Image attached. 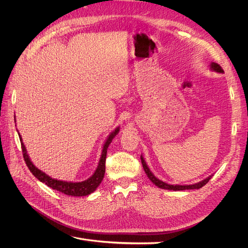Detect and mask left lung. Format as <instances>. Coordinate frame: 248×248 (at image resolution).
<instances>
[{
    "label": "left lung",
    "mask_w": 248,
    "mask_h": 248,
    "mask_svg": "<svg viewBox=\"0 0 248 248\" xmlns=\"http://www.w3.org/2000/svg\"><path fill=\"white\" fill-rule=\"evenodd\" d=\"M210 69H211L212 71H216V72H219V73H223V72H224L223 69L221 68L220 65L217 64V63H215V62H212V63L210 64ZM140 160H141L142 168H144V170H145V172H146L148 178L153 182V183H154L155 186H158V187L161 188V189L173 190V191H183V190L200 189V188H202L204 185H206V184L208 183V182H209V180L212 178V176H213V175H211V176H209V177H207L206 179L202 180L201 182H198V183L192 184V185H170V184H167V183H165V182L159 180L157 177H155V176L152 173V171L149 169V167H148V165H147V163H146L144 157H142L141 155H140Z\"/></svg>",
    "instance_id": "8db88e82"
}]
</instances>
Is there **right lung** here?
I'll use <instances>...</instances> for the list:
<instances>
[{
    "mask_svg": "<svg viewBox=\"0 0 248 248\" xmlns=\"http://www.w3.org/2000/svg\"><path fill=\"white\" fill-rule=\"evenodd\" d=\"M16 121V119H15ZM16 123V122H15ZM120 132V126H117L112 133L109 134L107 140L104 141L101 155H100V159L97 165L96 170L94 171L93 175L89 177L87 180L82 181V182H67V181H62V180H57L51 178L47 174H45L43 171L39 170L37 167L31 162L29 155L27 154V150L25 148V145L23 144L22 137L19 134V138L21 140V145H22V151H23V157L26 162V165L29 168L30 172L42 183H45L48 187L57 190L65 195H69V196H74V197H80V196H87V195L93 193L96 188L99 186L101 183V181L104 177V173H106V159H107V153H108V148L113 138L119 134Z\"/></svg>",
    "mask_w": 248,
    "mask_h": 248,
    "instance_id": "1",
    "label": "right lung"
}]
</instances>
